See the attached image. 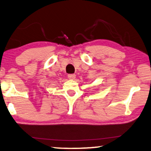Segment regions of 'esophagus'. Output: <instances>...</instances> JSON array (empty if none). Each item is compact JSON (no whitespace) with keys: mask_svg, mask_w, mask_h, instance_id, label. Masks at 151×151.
<instances>
[{"mask_svg":"<svg viewBox=\"0 0 151 151\" xmlns=\"http://www.w3.org/2000/svg\"><path fill=\"white\" fill-rule=\"evenodd\" d=\"M68 77L69 79H71V80H74L76 78V75L75 74H69Z\"/></svg>","mask_w":151,"mask_h":151,"instance_id":"34e87169","label":"esophagus"}]
</instances>
